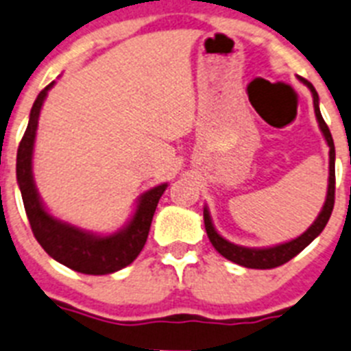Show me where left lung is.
Returning a JSON list of instances; mask_svg holds the SVG:
<instances>
[{
	"label": "left lung",
	"instance_id": "obj_1",
	"mask_svg": "<svg viewBox=\"0 0 351 351\" xmlns=\"http://www.w3.org/2000/svg\"><path fill=\"white\" fill-rule=\"evenodd\" d=\"M300 82H304L305 85L309 86L311 94H313L314 101V113H316V119H318L319 130H322L323 136H325L326 143L330 147V152H328V190H326V200L323 204V209L319 211L318 218L314 220L313 226L305 230L304 234L298 236V238L287 241V243L275 245V247L269 248H247V247H239V245L230 243L226 238H221L217 232V229L213 227L211 217H209L208 208H204V226L206 232H208V238L211 241V245L217 248V252L221 254V256L229 259V261L236 263L239 266H245V268H256V269H269V268H277V266L284 265L289 259L300 254L307 245L313 241L316 236L322 234V230L325 229L326 221L330 218L332 209H334V200H335V147L334 140H332L330 130L326 122L323 121L322 112H319V97L318 92L314 90V86L311 85L307 80L300 77Z\"/></svg>",
	"mask_w": 351,
	"mask_h": 351
}]
</instances>
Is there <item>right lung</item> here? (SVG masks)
<instances>
[{"instance_id": "1", "label": "right lung", "mask_w": 351, "mask_h": 351, "mask_svg": "<svg viewBox=\"0 0 351 351\" xmlns=\"http://www.w3.org/2000/svg\"><path fill=\"white\" fill-rule=\"evenodd\" d=\"M55 82L37 95L29 112L28 128L17 149V182L21 195L25 202L26 215L33 236L37 238L40 247L49 254L55 261L62 263L67 268L86 275H106L119 271L138 257L149 236L156 206L160 202L167 184L151 188L138 199V206L130 223L115 234L97 236L86 230L77 229L67 221H62L46 211L38 197V191L33 182L32 158L35 134H37L38 115L44 104L47 92Z\"/></svg>"}]
</instances>
